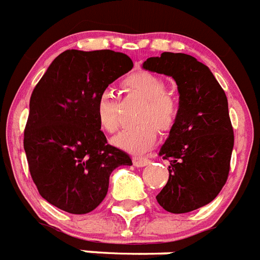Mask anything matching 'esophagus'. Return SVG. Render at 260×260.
<instances>
[{"instance_id": "obj_1", "label": "esophagus", "mask_w": 260, "mask_h": 260, "mask_svg": "<svg viewBox=\"0 0 260 260\" xmlns=\"http://www.w3.org/2000/svg\"><path fill=\"white\" fill-rule=\"evenodd\" d=\"M150 161L148 160V158H145V157H134V165L137 168H141V167H145V165H148Z\"/></svg>"}]
</instances>
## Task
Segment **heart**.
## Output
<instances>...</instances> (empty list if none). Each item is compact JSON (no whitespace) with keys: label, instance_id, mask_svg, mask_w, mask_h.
<instances>
[{"label":"heart","instance_id":"obj_1","mask_svg":"<svg viewBox=\"0 0 260 260\" xmlns=\"http://www.w3.org/2000/svg\"><path fill=\"white\" fill-rule=\"evenodd\" d=\"M124 84L129 91L137 93L144 104L137 112L136 120L141 123L121 131L113 144L120 149L141 153L149 149L157 139V129L168 132L176 123L178 112L177 100L165 91L167 86L160 76L149 71H136L125 78ZM96 117L100 126L108 134L119 129L120 116L111 91L100 93L96 103Z\"/></svg>","mask_w":260,"mask_h":260}]
</instances>
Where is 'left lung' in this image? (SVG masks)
I'll return each mask as SVG.
<instances>
[{
  "mask_svg": "<svg viewBox=\"0 0 260 260\" xmlns=\"http://www.w3.org/2000/svg\"><path fill=\"white\" fill-rule=\"evenodd\" d=\"M143 69L177 84L176 123L158 152L171 161L169 180L156 200L169 213H189L211 202L228 181L234 147L228 98L210 69L187 54L162 52Z\"/></svg>",
  "mask_w": 260,
  "mask_h": 260,
  "instance_id": "8db88e82",
  "label": "left lung"
}]
</instances>
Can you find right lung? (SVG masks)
Returning a JSON list of instances; mask_svg holds the SVG:
<instances>
[{"instance_id":"add662e5","label":"right lung","mask_w":260,"mask_h":260,"mask_svg":"<svg viewBox=\"0 0 260 260\" xmlns=\"http://www.w3.org/2000/svg\"><path fill=\"white\" fill-rule=\"evenodd\" d=\"M132 67L123 52L66 50L32 91L23 148L39 194L60 210L96 209L111 173L132 165L125 152L107 144L96 117L100 93Z\"/></svg>"}]
</instances>
